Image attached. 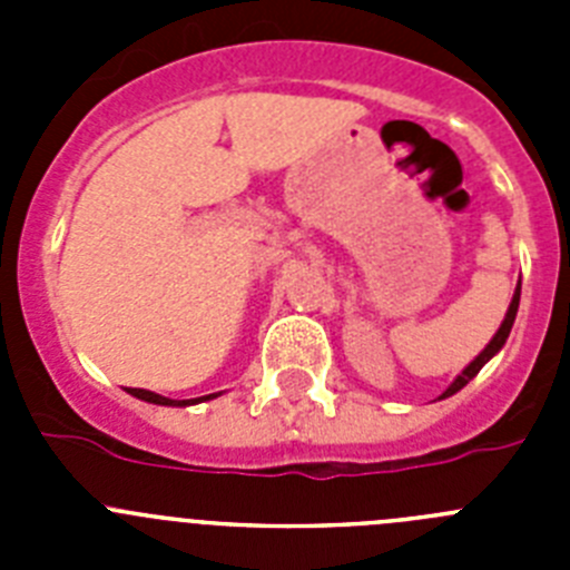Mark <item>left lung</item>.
<instances>
[{
  "label": "left lung",
  "mask_w": 570,
  "mask_h": 570,
  "mask_svg": "<svg viewBox=\"0 0 570 570\" xmlns=\"http://www.w3.org/2000/svg\"><path fill=\"white\" fill-rule=\"evenodd\" d=\"M517 308H520V288H517V294H513V299H511V308H508V314H505V320H502L500 331H497V334H493V340L488 342V345H485V351H482V354L476 356V360H473L471 365H468L465 371H462V374L456 376L454 382H451V387H448L445 394H442V400H445V396H451V394H456V391H460V387H465L468 382L473 380V376L480 374V371H482V365H485V362L491 360V356L497 354V351H500L502 345H505L508 334H511V325H513V320H517Z\"/></svg>",
  "instance_id": "1"
}]
</instances>
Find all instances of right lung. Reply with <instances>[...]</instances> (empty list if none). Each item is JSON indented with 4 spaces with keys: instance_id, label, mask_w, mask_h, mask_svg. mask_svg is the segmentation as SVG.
I'll use <instances>...</instances> for the list:
<instances>
[{
    "instance_id": "add662e5",
    "label": "right lung",
    "mask_w": 570,
    "mask_h": 570,
    "mask_svg": "<svg viewBox=\"0 0 570 570\" xmlns=\"http://www.w3.org/2000/svg\"><path fill=\"white\" fill-rule=\"evenodd\" d=\"M128 394H134L136 400L154 402V405H188V402H203V400H210V396H214V394H208V396H199V400H165V396L154 394V391H142V387H128Z\"/></svg>"
}]
</instances>
